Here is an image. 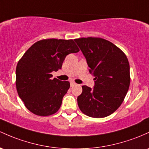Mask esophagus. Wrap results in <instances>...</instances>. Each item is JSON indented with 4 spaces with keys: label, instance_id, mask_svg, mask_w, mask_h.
Returning a JSON list of instances; mask_svg holds the SVG:
<instances>
[{
    "label": "esophagus",
    "instance_id": "esophagus-1",
    "mask_svg": "<svg viewBox=\"0 0 149 149\" xmlns=\"http://www.w3.org/2000/svg\"><path fill=\"white\" fill-rule=\"evenodd\" d=\"M76 83L73 82V81H71V87H73V86H76Z\"/></svg>",
    "mask_w": 149,
    "mask_h": 149
}]
</instances>
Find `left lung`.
<instances>
[{"mask_svg": "<svg viewBox=\"0 0 149 149\" xmlns=\"http://www.w3.org/2000/svg\"><path fill=\"white\" fill-rule=\"evenodd\" d=\"M95 76L93 89L83 86L78 104L83 114L94 118L107 117L122 104L130 85V63L125 54L100 37L75 39Z\"/></svg>", "mask_w": 149, "mask_h": 149, "instance_id": "8db88e82", "label": "left lung"}]
</instances>
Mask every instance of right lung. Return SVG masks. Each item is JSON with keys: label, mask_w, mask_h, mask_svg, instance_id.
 I'll list each match as a JSON object with an SVG mask.
<instances>
[{"label": "right lung", "mask_w": 149, "mask_h": 149, "mask_svg": "<svg viewBox=\"0 0 149 149\" xmlns=\"http://www.w3.org/2000/svg\"><path fill=\"white\" fill-rule=\"evenodd\" d=\"M79 49L73 40L47 39L35 42L19 60L16 88L24 106L39 116L56 113L70 88L68 81L52 79V71L61 69L68 54Z\"/></svg>", "instance_id": "add662e5"}]
</instances>
